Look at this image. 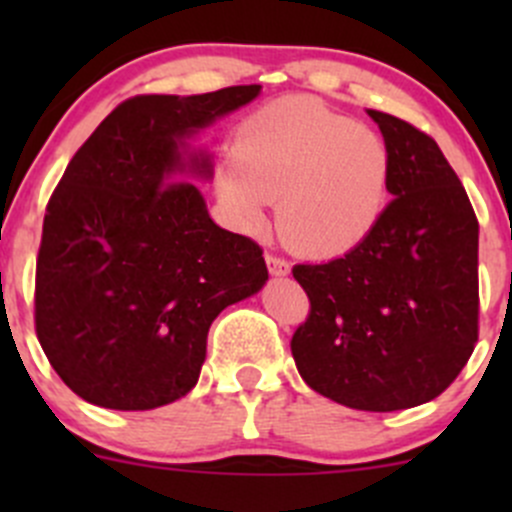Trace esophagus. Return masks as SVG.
Listing matches in <instances>:
<instances>
[{"instance_id":"34e87169","label":"esophagus","mask_w":512,"mask_h":512,"mask_svg":"<svg viewBox=\"0 0 512 512\" xmlns=\"http://www.w3.org/2000/svg\"><path fill=\"white\" fill-rule=\"evenodd\" d=\"M265 260H267V270H270L272 277H287L289 270H292V267H289V262L282 260V257H277V255H265Z\"/></svg>"}]
</instances>
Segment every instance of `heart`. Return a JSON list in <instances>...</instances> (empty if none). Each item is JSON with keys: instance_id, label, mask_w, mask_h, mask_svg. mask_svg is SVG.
Listing matches in <instances>:
<instances>
[{"instance_id": "heart-1", "label": "heart", "mask_w": 512, "mask_h": 512, "mask_svg": "<svg viewBox=\"0 0 512 512\" xmlns=\"http://www.w3.org/2000/svg\"><path fill=\"white\" fill-rule=\"evenodd\" d=\"M389 143L309 96L252 111L218 168V193L245 227L277 200V232L302 255H344L379 223L391 185Z\"/></svg>"}]
</instances>
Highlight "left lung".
<instances>
[{"mask_svg":"<svg viewBox=\"0 0 512 512\" xmlns=\"http://www.w3.org/2000/svg\"><path fill=\"white\" fill-rule=\"evenodd\" d=\"M389 143L394 195L344 257L294 265L309 317L292 337L299 376L359 411L426 404L453 384L478 342V220L431 136L366 111Z\"/></svg>","mask_w":512,"mask_h":512,"instance_id":"1","label":"left lung"}]
</instances>
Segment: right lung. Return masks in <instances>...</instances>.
Instances as JSON below:
<instances>
[{"label":"right lung","mask_w":512,"mask_h":512,"mask_svg":"<svg viewBox=\"0 0 512 512\" xmlns=\"http://www.w3.org/2000/svg\"><path fill=\"white\" fill-rule=\"evenodd\" d=\"M262 86L133 96L66 165L44 215L34 322L46 359L89 404L148 411L198 384L208 329L267 282L262 250L213 223L190 138Z\"/></svg>","instance_id":"1"}]
</instances>
